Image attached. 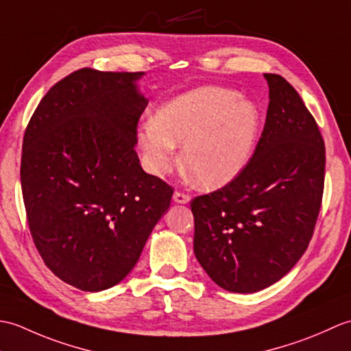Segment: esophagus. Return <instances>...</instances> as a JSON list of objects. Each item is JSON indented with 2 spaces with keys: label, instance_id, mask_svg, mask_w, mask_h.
<instances>
[{
  "label": "esophagus",
  "instance_id": "esophagus-1",
  "mask_svg": "<svg viewBox=\"0 0 351 351\" xmlns=\"http://www.w3.org/2000/svg\"><path fill=\"white\" fill-rule=\"evenodd\" d=\"M190 199L191 197L189 195H184V193H180V191H176L173 195V202L176 204H189Z\"/></svg>",
  "mask_w": 351,
  "mask_h": 351
}]
</instances>
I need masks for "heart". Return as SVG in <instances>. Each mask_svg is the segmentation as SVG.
<instances>
[{
	"label": "heart",
	"mask_w": 351,
	"mask_h": 351,
	"mask_svg": "<svg viewBox=\"0 0 351 351\" xmlns=\"http://www.w3.org/2000/svg\"><path fill=\"white\" fill-rule=\"evenodd\" d=\"M261 130L255 102L229 88L204 86L176 96L146 119L137 130V143L147 169L166 175L182 160L200 187L217 190L247 167Z\"/></svg>",
	"instance_id": "1"
}]
</instances>
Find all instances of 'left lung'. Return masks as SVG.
<instances>
[{
    "instance_id": "obj_1",
    "label": "left lung",
    "mask_w": 351,
    "mask_h": 351,
    "mask_svg": "<svg viewBox=\"0 0 351 351\" xmlns=\"http://www.w3.org/2000/svg\"><path fill=\"white\" fill-rule=\"evenodd\" d=\"M264 77L270 102L247 167L191 200L196 259L230 293H256L282 279L308 249L322 206V132L285 78Z\"/></svg>"
}]
</instances>
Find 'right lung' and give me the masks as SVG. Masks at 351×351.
Instances as JSON below:
<instances>
[{"label": "right lung", "instance_id": "1", "mask_svg": "<svg viewBox=\"0 0 351 351\" xmlns=\"http://www.w3.org/2000/svg\"><path fill=\"white\" fill-rule=\"evenodd\" d=\"M145 72L80 69L43 96L22 143L21 185L33 241L57 278L81 291L123 280L173 190L141 169Z\"/></svg>", "mask_w": 351, "mask_h": 351}]
</instances>
